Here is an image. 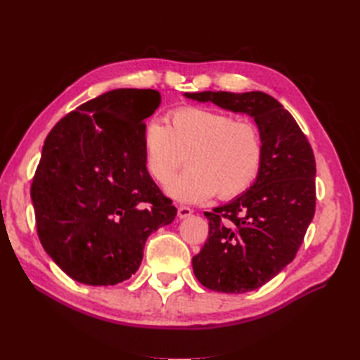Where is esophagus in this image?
Wrapping results in <instances>:
<instances>
[{
  "mask_svg": "<svg viewBox=\"0 0 360 360\" xmlns=\"http://www.w3.org/2000/svg\"><path fill=\"white\" fill-rule=\"evenodd\" d=\"M192 214V209L191 207H186V205H180L179 210H177V216L180 217V219H184V217H188Z\"/></svg>",
  "mask_w": 360,
  "mask_h": 360,
  "instance_id": "1",
  "label": "esophagus"
}]
</instances>
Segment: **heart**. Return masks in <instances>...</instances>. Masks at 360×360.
I'll list each match as a JSON object with an SVG mask.
<instances>
[{"label": "heart", "instance_id": "b5f03b06", "mask_svg": "<svg viewBox=\"0 0 360 360\" xmlns=\"http://www.w3.org/2000/svg\"><path fill=\"white\" fill-rule=\"evenodd\" d=\"M144 167L150 177L167 184L186 158L189 169L174 179L167 192L184 202L219 195L230 200L249 189L263 162V141L248 120L200 106L169 112L168 124L151 120L141 136Z\"/></svg>", "mask_w": 360, "mask_h": 360}]
</instances>
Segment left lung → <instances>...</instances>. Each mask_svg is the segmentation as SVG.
Masks as SVG:
<instances>
[{"label": "left lung", "instance_id": "8db88e82", "mask_svg": "<svg viewBox=\"0 0 360 360\" xmlns=\"http://www.w3.org/2000/svg\"><path fill=\"white\" fill-rule=\"evenodd\" d=\"M254 118L263 162L246 192L205 212L209 237L192 258L201 284L219 292L264 285L296 257L315 213V159L308 138L276 99L263 91L186 93Z\"/></svg>", "mask_w": 360, "mask_h": 360}]
</instances>
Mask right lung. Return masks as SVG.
<instances>
[{
    "instance_id": "obj_1",
    "label": "right lung",
    "mask_w": 360,
    "mask_h": 360,
    "mask_svg": "<svg viewBox=\"0 0 360 360\" xmlns=\"http://www.w3.org/2000/svg\"><path fill=\"white\" fill-rule=\"evenodd\" d=\"M156 90L118 89L52 127L31 183L40 243L72 279L115 285L143 261L148 236L177 209L144 167V120Z\"/></svg>"
}]
</instances>
